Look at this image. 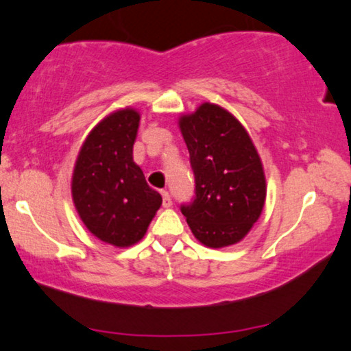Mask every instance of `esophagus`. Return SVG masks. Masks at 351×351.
I'll use <instances>...</instances> for the list:
<instances>
[{
	"label": "esophagus",
	"mask_w": 351,
	"mask_h": 351,
	"mask_svg": "<svg viewBox=\"0 0 351 351\" xmlns=\"http://www.w3.org/2000/svg\"><path fill=\"white\" fill-rule=\"evenodd\" d=\"M162 204L163 207H171L173 205V200H171V195L168 191H162Z\"/></svg>",
	"instance_id": "esophagus-1"
}]
</instances>
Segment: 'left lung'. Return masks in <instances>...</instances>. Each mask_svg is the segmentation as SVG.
Returning <instances> with one entry per match:
<instances>
[{"label":"left lung","instance_id":"8db88e82","mask_svg":"<svg viewBox=\"0 0 351 351\" xmlns=\"http://www.w3.org/2000/svg\"><path fill=\"white\" fill-rule=\"evenodd\" d=\"M194 173V197L181 204L193 234L219 249L239 242L258 219L266 197L260 157L244 127L205 102L180 120Z\"/></svg>","mask_w":351,"mask_h":351}]
</instances>
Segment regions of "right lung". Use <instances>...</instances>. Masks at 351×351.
Returning <instances> with one entry per match:
<instances>
[{
	"instance_id": "add662e5",
	"label": "right lung",
	"mask_w": 351,
	"mask_h": 351,
	"mask_svg": "<svg viewBox=\"0 0 351 351\" xmlns=\"http://www.w3.org/2000/svg\"><path fill=\"white\" fill-rule=\"evenodd\" d=\"M139 114L115 112L90 133L75 163L72 195L82 221L107 244L128 247L146 234L162 195L133 162Z\"/></svg>"
}]
</instances>
